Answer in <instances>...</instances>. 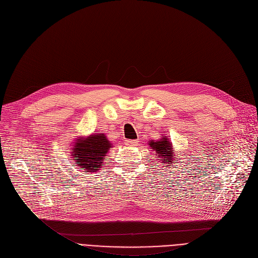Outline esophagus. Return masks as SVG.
Segmentation results:
<instances>
[{
	"label": "esophagus",
	"mask_w": 258,
	"mask_h": 258,
	"mask_svg": "<svg viewBox=\"0 0 258 258\" xmlns=\"http://www.w3.org/2000/svg\"><path fill=\"white\" fill-rule=\"evenodd\" d=\"M139 141L138 140H125V145L128 146H135Z\"/></svg>",
	"instance_id": "34e87169"
}]
</instances>
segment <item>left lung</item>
<instances>
[{"label":"left lung","instance_id":"8db88e82","mask_svg":"<svg viewBox=\"0 0 258 258\" xmlns=\"http://www.w3.org/2000/svg\"><path fill=\"white\" fill-rule=\"evenodd\" d=\"M150 146L153 151H155L156 156L159 157V160L163 162V163L172 166V164L178 162V158H174L172 144L164 135L161 136V139H159L158 141H150ZM167 166L168 165H166L165 167Z\"/></svg>","mask_w":258,"mask_h":258}]
</instances>
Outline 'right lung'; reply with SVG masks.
Wrapping results in <instances>:
<instances>
[{
	"instance_id": "1",
	"label": "right lung",
	"mask_w": 258,
	"mask_h": 258,
	"mask_svg": "<svg viewBox=\"0 0 258 258\" xmlns=\"http://www.w3.org/2000/svg\"><path fill=\"white\" fill-rule=\"evenodd\" d=\"M71 147L72 163L85 172H96L103 166L104 157L113 145L104 134H93L78 137Z\"/></svg>"
}]
</instances>
